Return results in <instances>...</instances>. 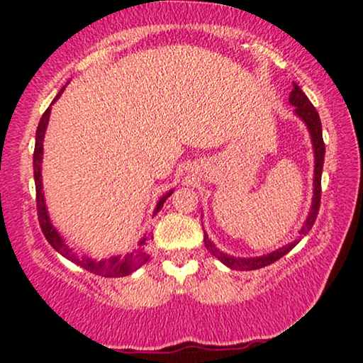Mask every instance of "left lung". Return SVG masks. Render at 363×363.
I'll use <instances>...</instances> for the list:
<instances>
[{"instance_id":"left-lung-1","label":"left lung","mask_w":363,"mask_h":363,"mask_svg":"<svg viewBox=\"0 0 363 363\" xmlns=\"http://www.w3.org/2000/svg\"><path fill=\"white\" fill-rule=\"evenodd\" d=\"M289 102L296 107V113L302 118V121L306 122L307 128H309L311 137H312V145H314V155H315L314 198H312V208H311L309 216H307L304 226H302V230H301V235L306 236L307 233L312 230V226H314V223H315V218H317V215H319L320 193H322L320 180H322V167H324L325 145H324V138H322V123H320L319 113H317L315 107L312 106L309 99H307V96L304 92H302V89L297 86V84H294V89L291 91ZM203 241H205L206 250L210 251L213 256L218 257V259H220L223 264H226L228 267H231V269H238V271H251V269H259V267L269 266V264H272V262H276L277 259H281L282 256H286L287 252H289L292 247H294L297 242H299L296 240L294 242H291V245L282 246V247H279V250L271 252V255H267V256L240 259V257L228 256V255H225V252H221L220 250H218V247L213 245L210 240H208L206 233H205V236H203Z\"/></svg>"}]
</instances>
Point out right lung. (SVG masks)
<instances>
[{"instance_id": "add662e5", "label": "right lung", "mask_w": 363, "mask_h": 363, "mask_svg": "<svg viewBox=\"0 0 363 363\" xmlns=\"http://www.w3.org/2000/svg\"><path fill=\"white\" fill-rule=\"evenodd\" d=\"M64 91V87L59 91L54 101H57V97L61 96ZM49 113H51V107L46 108V112L43 113L41 121H39L38 130H36V145H34V155H33V167H34V182H36V208H38V220H39V226H41L43 235L46 236V240L49 241L54 250H56L59 255H62L66 259L76 262L77 266L84 267V269L89 272H94V274L104 276V277H121V276H128L130 272L138 269L142 264H145L148 261L150 255L145 250H137L128 252L125 256H113L111 259L106 261H94L91 257H79L74 255V252L69 250L66 242L62 241V238L59 236V233L54 230V226L51 225L48 216V210H46V203H44V195H43V183H41V160H43V140H44V132H46L48 127V121H49ZM172 195V191H168L165 196L160 198V201L157 203L155 213L158 210H162L163 203L168 196ZM147 238H143L140 241V246H145Z\"/></svg>"}]
</instances>
